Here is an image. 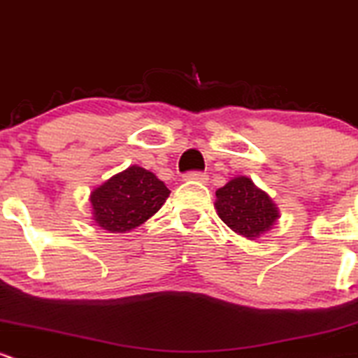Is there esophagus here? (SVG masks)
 Masks as SVG:
<instances>
[{
  "instance_id": "esophagus-1",
  "label": "esophagus",
  "mask_w": 358,
  "mask_h": 358,
  "mask_svg": "<svg viewBox=\"0 0 358 358\" xmlns=\"http://www.w3.org/2000/svg\"><path fill=\"white\" fill-rule=\"evenodd\" d=\"M184 180H196V182H207L208 176L205 172H187L184 174Z\"/></svg>"
}]
</instances>
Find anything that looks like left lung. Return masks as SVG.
Segmentation results:
<instances>
[{
  "label": "left lung",
  "mask_w": 358,
  "mask_h": 358,
  "mask_svg": "<svg viewBox=\"0 0 358 358\" xmlns=\"http://www.w3.org/2000/svg\"><path fill=\"white\" fill-rule=\"evenodd\" d=\"M217 215L238 235L259 238L273 228L278 215L277 205L249 178L231 179L215 191Z\"/></svg>",
  "instance_id": "obj_1"
}]
</instances>
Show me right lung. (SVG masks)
Listing matches in <instances>:
<instances>
[{
    "instance_id": "1",
    "label": "right lung",
    "mask_w": 358,
    "mask_h": 358,
    "mask_svg": "<svg viewBox=\"0 0 358 358\" xmlns=\"http://www.w3.org/2000/svg\"><path fill=\"white\" fill-rule=\"evenodd\" d=\"M171 191L153 172L132 165L90 194L94 221L111 233H127L157 214Z\"/></svg>"
}]
</instances>
